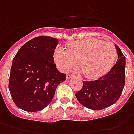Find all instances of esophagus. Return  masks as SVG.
<instances>
[{
    "instance_id": "34e87169",
    "label": "esophagus",
    "mask_w": 134,
    "mask_h": 134,
    "mask_svg": "<svg viewBox=\"0 0 134 134\" xmlns=\"http://www.w3.org/2000/svg\"><path fill=\"white\" fill-rule=\"evenodd\" d=\"M73 77H74V76H73V75H71V74H68V75L66 76V79H71V78H73Z\"/></svg>"
}]
</instances>
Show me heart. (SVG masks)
Returning a JSON list of instances; mask_svg holds the SVG:
<instances>
[{"instance_id": "b5f03b06", "label": "heart", "mask_w": 134, "mask_h": 134, "mask_svg": "<svg viewBox=\"0 0 134 134\" xmlns=\"http://www.w3.org/2000/svg\"><path fill=\"white\" fill-rule=\"evenodd\" d=\"M117 56L116 47L110 42L98 39H84L68 45L67 49L58 48L54 59L63 72L78 66L88 79H96L108 72Z\"/></svg>"}]
</instances>
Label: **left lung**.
Masks as SVG:
<instances>
[{
    "mask_svg": "<svg viewBox=\"0 0 134 134\" xmlns=\"http://www.w3.org/2000/svg\"><path fill=\"white\" fill-rule=\"evenodd\" d=\"M118 54L116 63L108 73L95 81H83V88L76 93L79 103L93 110H101L119 100L125 85L126 58L115 44Z\"/></svg>",
    "mask_w": 134,
    "mask_h": 134,
    "instance_id": "1",
    "label": "left lung"
}]
</instances>
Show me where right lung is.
<instances>
[{
	"instance_id": "right-lung-1",
	"label": "right lung",
	"mask_w": 134,
	"mask_h": 134,
	"mask_svg": "<svg viewBox=\"0 0 134 134\" xmlns=\"http://www.w3.org/2000/svg\"><path fill=\"white\" fill-rule=\"evenodd\" d=\"M58 40L38 36L26 43L13 60L9 88L18 108L29 112L41 111L52 100L55 89L66 79L56 68L53 53Z\"/></svg>"
}]
</instances>
